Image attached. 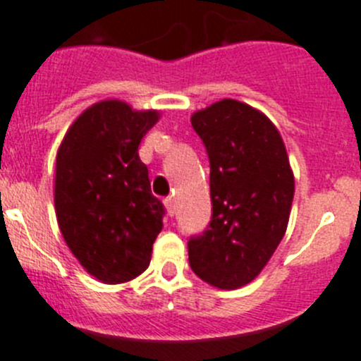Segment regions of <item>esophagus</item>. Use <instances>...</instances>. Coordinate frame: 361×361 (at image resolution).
<instances>
[{
    "instance_id": "obj_1",
    "label": "esophagus",
    "mask_w": 361,
    "mask_h": 361,
    "mask_svg": "<svg viewBox=\"0 0 361 361\" xmlns=\"http://www.w3.org/2000/svg\"><path fill=\"white\" fill-rule=\"evenodd\" d=\"M164 206H166V209H168V214H170V216H173V214H175L173 198H171V197H166V198H164Z\"/></svg>"
}]
</instances>
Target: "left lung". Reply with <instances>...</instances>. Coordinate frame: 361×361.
Returning a JSON list of instances; mask_svg holds the SVG:
<instances>
[{
	"label": "left lung",
	"mask_w": 361,
	"mask_h": 361,
	"mask_svg": "<svg viewBox=\"0 0 361 361\" xmlns=\"http://www.w3.org/2000/svg\"><path fill=\"white\" fill-rule=\"evenodd\" d=\"M209 157L213 214L188 241L190 267L221 290L245 286L263 270L284 236L293 173L281 134L259 111L220 100L191 116Z\"/></svg>",
	"instance_id": "8db88e82"
}]
</instances>
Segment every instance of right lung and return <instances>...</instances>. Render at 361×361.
Returning a JSON list of instances; mask_svg holds the SVG:
<instances>
[{
	"instance_id": "obj_1",
	"label": "right lung",
	"mask_w": 361,
	"mask_h": 361,
	"mask_svg": "<svg viewBox=\"0 0 361 361\" xmlns=\"http://www.w3.org/2000/svg\"><path fill=\"white\" fill-rule=\"evenodd\" d=\"M159 120L120 100L78 116L57 154L55 211L61 233L80 264L107 284L143 274L166 213L152 195L137 148Z\"/></svg>"
}]
</instances>
